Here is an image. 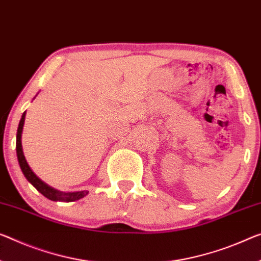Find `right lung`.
<instances>
[{
	"instance_id": "1",
	"label": "right lung",
	"mask_w": 261,
	"mask_h": 261,
	"mask_svg": "<svg viewBox=\"0 0 261 261\" xmlns=\"http://www.w3.org/2000/svg\"><path fill=\"white\" fill-rule=\"evenodd\" d=\"M24 120H25V112L22 114L21 121L18 123L17 128V134H16V153H17V159L19 167H21V170L25 176V178L29 181L33 186L37 189L43 196H45L46 198L51 200H61V202H74V200H78L83 198L84 196L89 194V191H74V192H63L59 190H56L54 188L44 183L41 178H38L37 176L35 175V172L30 169L29 164H28L25 158H24L23 149H22V132H23V126H24Z\"/></svg>"
}]
</instances>
